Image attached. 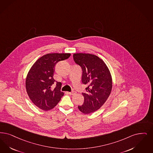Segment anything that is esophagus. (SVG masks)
Segmentation results:
<instances>
[{
    "mask_svg": "<svg viewBox=\"0 0 153 153\" xmlns=\"http://www.w3.org/2000/svg\"><path fill=\"white\" fill-rule=\"evenodd\" d=\"M68 94H69L71 96H73V95H74L75 94H76V92L72 91V92H68Z\"/></svg>",
    "mask_w": 153,
    "mask_h": 153,
    "instance_id": "1",
    "label": "esophagus"
}]
</instances>
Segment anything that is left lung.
Masks as SVG:
<instances>
[{
	"mask_svg": "<svg viewBox=\"0 0 153 153\" xmlns=\"http://www.w3.org/2000/svg\"><path fill=\"white\" fill-rule=\"evenodd\" d=\"M74 60L82 69V82L88 86L83 105L78 108L88 114L99 109L109 97L112 88L110 71L104 61L96 55L74 53Z\"/></svg>",
	"mask_w": 153,
	"mask_h": 153,
	"instance_id": "1",
	"label": "left lung"
}]
</instances>
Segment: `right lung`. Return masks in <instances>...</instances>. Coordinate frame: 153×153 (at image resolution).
<instances>
[{
	"label": "right lung",
	"instance_id": "right-lung-1",
	"mask_svg": "<svg viewBox=\"0 0 153 153\" xmlns=\"http://www.w3.org/2000/svg\"><path fill=\"white\" fill-rule=\"evenodd\" d=\"M71 53H48L37 60L28 72L25 88L32 102L45 111L53 109L64 96L61 92V83L56 82V86L52 90L56 64L68 59Z\"/></svg>",
	"mask_w": 153,
	"mask_h": 153
}]
</instances>
